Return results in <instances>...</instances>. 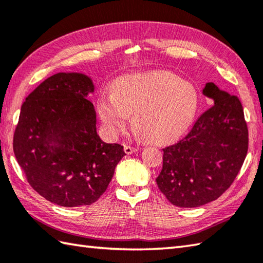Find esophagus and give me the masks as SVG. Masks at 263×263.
Wrapping results in <instances>:
<instances>
[{
    "instance_id": "34e87169",
    "label": "esophagus",
    "mask_w": 263,
    "mask_h": 263,
    "mask_svg": "<svg viewBox=\"0 0 263 263\" xmlns=\"http://www.w3.org/2000/svg\"><path fill=\"white\" fill-rule=\"evenodd\" d=\"M138 151H139V148H137V147H132V146H127V145L124 146V152L127 154V155H131V154L136 153Z\"/></svg>"
}]
</instances>
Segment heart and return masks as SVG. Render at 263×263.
<instances>
[{
    "label": "heart",
    "mask_w": 263,
    "mask_h": 263,
    "mask_svg": "<svg viewBox=\"0 0 263 263\" xmlns=\"http://www.w3.org/2000/svg\"><path fill=\"white\" fill-rule=\"evenodd\" d=\"M198 108L193 84L170 71L122 76L97 101L102 123L111 136L124 133L132 117L133 128L143 140L164 143L179 138L192 124Z\"/></svg>",
    "instance_id": "heart-1"
}]
</instances>
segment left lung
I'll return each mask as SVG.
<instances>
[{"label": "left lung", "instance_id": "obj_1", "mask_svg": "<svg viewBox=\"0 0 263 263\" xmlns=\"http://www.w3.org/2000/svg\"><path fill=\"white\" fill-rule=\"evenodd\" d=\"M203 93L214 105L200 115L176 145L163 149V167L156 182L170 203L197 208L215 200L240 171L249 149L243 106L213 83Z\"/></svg>", "mask_w": 263, "mask_h": 263}]
</instances>
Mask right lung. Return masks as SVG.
I'll return each mask as SVG.
<instances>
[{
	"instance_id": "right-lung-1",
	"label": "right lung",
	"mask_w": 263,
	"mask_h": 263,
	"mask_svg": "<svg viewBox=\"0 0 263 263\" xmlns=\"http://www.w3.org/2000/svg\"><path fill=\"white\" fill-rule=\"evenodd\" d=\"M92 81L58 73L26 98L13 136V152L36 193L60 206L91 205L99 199L126 155L123 146L97 135Z\"/></svg>"
}]
</instances>
